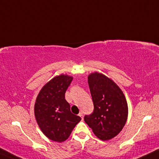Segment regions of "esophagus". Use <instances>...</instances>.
<instances>
[{"label": "esophagus", "mask_w": 159, "mask_h": 159, "mask_svg": "<svg viewBox=\"0 0 159 159\" xmlns=\"http://www.w3.org/2000/svg\"><path fill=\"white\" fill-rule=\"evenodd\" d=\"M79 116H80V117H81L82 119H83V112H80V113H79Z\"/></svg>", "instance_id": "1"}]
</instances>
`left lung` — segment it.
Instances as JSON below:
<instances>
[{"mask_svg":"<svg viewBox=\"0 0 159 159\" xmlns=\"http://www.w3.org/2000/svg\"><path fill=\"white\" fill-rule=\"evenodd\" d=\"M88 83L94 109L84 120L98 138L109 140L119 134L126 123V99L118 85L103 74H90Z\"/></svg>","mask_w":159,"mask_h":159,"instance_id":"8db88e82","label":"left lung"}]
</instances>
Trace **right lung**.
I'll return each instance as SVG.
<instances>
[{
    "label": "right lung",
    "mask_w": 159,
    "mask_h": 159,
    "mask_svg": "<svg viewBox=\"0 0 159 159\" xmlns=\"http://www.w3.org/2000/svg\"><path fill=\"white\" fill-rule=\"evenodd\" d=\"M73 78L61 75L43 86L34 105L35 118L42 132L54 142H62L69 137L81 118L70 112L65 93Z\"/></svg>",
    "instance_id": "obj_1"
}]
</instances>
